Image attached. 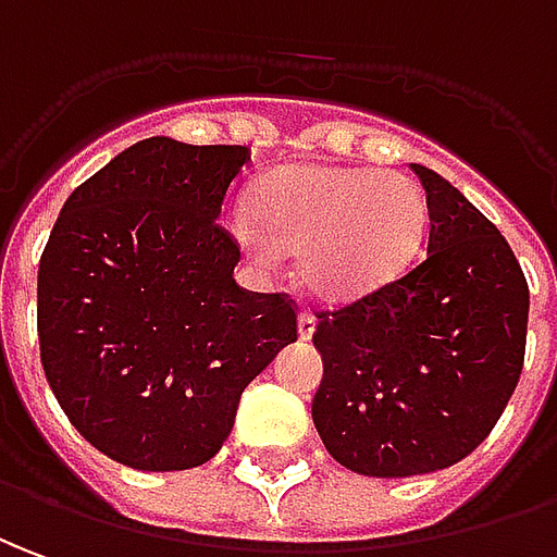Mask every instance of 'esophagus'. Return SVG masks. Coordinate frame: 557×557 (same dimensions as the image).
<instances>
[{
	"mask_svg": "<svg viewBox=\"0 0 557 557\" xmlns=\"http://www.w3.org/2000/svg\"><path fill=\"white\" fill-rule=\"evenodd\" d=\"M297 333H300V339H312V333H315V318L309 315V312H302L300 321H297Z\"/></svg>",
	"mask_w": 557,
	"mask_h": 557,
	"instance_id": "1",
	"label": "esophagus"
}]
</instances>
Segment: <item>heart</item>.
Segmentation results:
<instances>
[{"mask_svg":"<svg viewBox=\"0 0 557 557\" xmlns=\"http://www.w3.org/2000/svg\"><path fill=\"white\" fill-rule=\"evenodd\" d=\"M424 230V197L400 172L290 163L251 190V221H233V239L257 263H272L275 251L297 255L300 285L345 306L397 282Z\"/></svg>","mask_w":557,"mask_h":557,"instance_id":"1","label":"heart"}]
</instances>
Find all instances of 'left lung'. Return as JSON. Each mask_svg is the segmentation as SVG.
Masks as SVG:
<instances>
[{"instance_id":"8db88e82","label":"left lung","mask_w":557,"mask_h":557,"mask_svg":"<svg viewBox=\"0 0 557 557\" xmlns=\"http://www.w3.org/2000/svg\"><path fill=\"white\" fill-rule=\"evenodd\" d=\"M428 255L367 300L321 312L324 379L312 421L360 476L446 470L485 440L519 385L528 282L500 230L458 187L418 166Z\"/></svg>"}]
</instances>
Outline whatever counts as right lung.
<instances>
[{
  "mask_svg": "<svg viewBox=\"0 0 557 557\" xmlns=\"http://www.w3.org/2000/svg\"><path fill=\"white\" fill-rule=\"evenodd\" d=\"M242 145H129L72 190L38 263V345L75 431L133 470H190L242 391L297 343L285 294L242 290L218 224Z\"/></svg>",
  "mask_w": 557,
  "mask_h": 557,
  "instance_id": "right-lung-1",
  "label": "right lung"
}]
</instances>
